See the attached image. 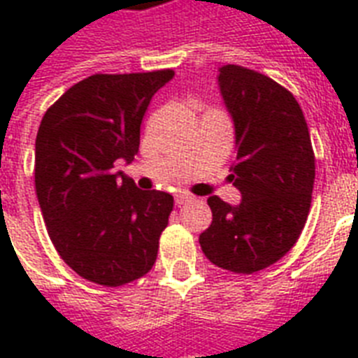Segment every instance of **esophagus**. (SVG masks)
<instances>
[{"label":"esophagus","mask_w":358,"mask_h":358,"mask_svg":"<svg viewBox=\"0 0 358 358\" xmlns=\"http://www.w3.org/2000/svg\"><path fill=\"white\" fill-rule=\"evenodd\" d=\"M193 201V196L191 195H185V193H180V195L174 196V202H176V206H184L187 202Z\"/></svg>","instance_id":"esophagus-1"}]
</instances>
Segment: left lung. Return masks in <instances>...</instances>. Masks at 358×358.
<instances>
[{
  "mask_svg": "<svg viewBox=\"0 0 358 358\" xmlns=\"http://www.w3.org/2000/svg\"><path fill=\"white\" fill-rule=\"evenodd\" d=\"M217 85L234 122L229 178L241 202L210 196L213 219L199 243L212 264L249 275L280 260L299 238L312 202L314 150L299 103L277 81L224 64Z\"/></svg>",
  "mask_w": 358,
  "mask_h": 358,
  "instance_id": "left-lung-1",
  "label": "left lung"
}]
</instances>
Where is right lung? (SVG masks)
Listing matches in <instances>:
<instances>
[{"mask_svg":"<svg viewBox=\"0 0 358 358\" xmlns=\"http://www.w3.org/2000/svg\"><path fill=\"white\" fill-rule=\"evenodd\" d=\"M173 70L94 74L42 117L35 189L55 249L80 277L122 286L150 271L173 196L137 189L115 163L134 162L141 122Z\"/></svg>","mask_w":358,"mask_h":358,"instance_id":"1","label":"right lung"}]
</instances>
